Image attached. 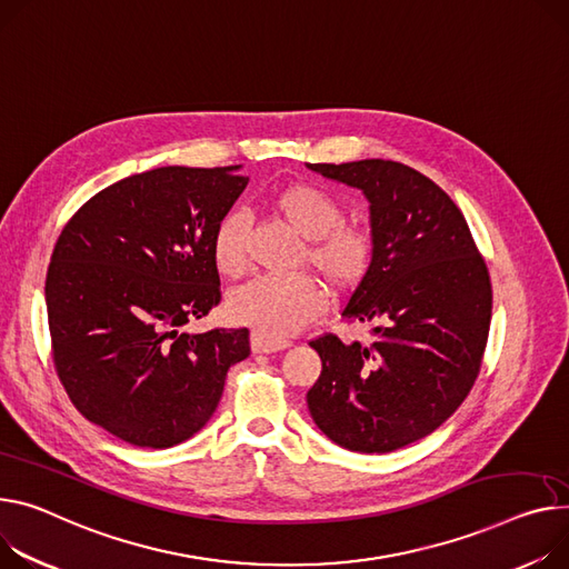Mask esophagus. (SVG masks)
Returning a JSON list of instances; mask_svg holds the SVG:
<instances>
[{
	"mask_svg": "<svg viewBox=\"0 0 569 569\" xmlns=\"http://www.w3.org/2000/svg\"><path fill=\"white\" fill-rule=\"evenodd\" d=\"M250 346H252V353H278L289 348V341H280V339H269V337H261L259 332L250 335Z\"/></svg>",
	"mask_w": 569,
	"mask_h": 569,
	"instance_id": "obj_1",
	"label": "esophagus"
}]
</instances>
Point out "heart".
<instances>
[{"label": "heart", "instance_id": "obj_1", "mask_svg": "<svg viewBox=\"0 0 569 569\" xmlns=\"http://www.w3.org/2000/svg\"><path fill=\"white\" fill-rule=\"evenodd\" d=\"M271 207L284 221L308 239L310 267L335 289H356L373 261V239L365 228L348 226L343 209L332 193L310 182H293L278 189ZM248 218L230 211L218 223L211 241L216 269L237 278L248 267ZM326 305L323 287L310 276H261L234 289L228 300L230 317L269 339H284L308 326Z\"/></svg>", "mask_w": 569, "mask_h": 569}]
</instances>
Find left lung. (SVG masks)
Returning <instances> with one entry per match:
<instances>
[{"label":"left lung","instance_id":"left-lung-1","mask_svg":"<svg viewBox=\"0 0 569 569\" xmlns=\"http://www.w3.org/2000/svg\"><path fill=\"white\" fill-rule=\"evenodd\" d=\"M369 200L373 261L343 308L373 339L310 346L323 369L308 391L315 423L348 451L389 453L440 428L480 371L492 284L456 202L419 170L385 159L308 163Z\"/></svg>","mask_w":569,"mask_h":569}]
</instances>
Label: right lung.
I'll return each mask as SVG.
<instances>
[{"mask_svg": "<svg viewBox=\"0 0 569 569\" xmlns=\"http://www.w3.org/2000/svg\"><path fill=\"white\" fill-rule=\"evenodd\" d=\"M161 166L102 189L63 228L46 302L57 373L74 408L143 449L193 437L250 356L248 328L184 332L221 302L211 241L248 178Z\"/></svg>", "mask_w": 569, "mask_h": 569, "instance_id": "add662e5", "label": "right lung"}]
</instances>
